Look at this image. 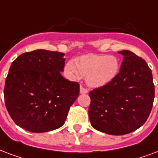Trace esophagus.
Instances as JSON below:
<instances>
[{"label":"esophagus","instance_id":"1","mask_svg":"<svg viewBox=\"0 0 158 158\" xmlns=\"http://www.w3.org/2000/svg\"><path fill=\"white\" fill-rule=\"evenodd\" d=\"M80 93H81V94H86V93H88V90H87V89H85V87H83L82 85H81V86H80Z\"/></svg>","mask_w":158,"mask_h":158}]
</instances>
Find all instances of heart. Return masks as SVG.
<instances>
[{
  "label": "heart",
  "mask_w": 158,
  "mask_h": 158,
  "mask_svg": "<svg viewBox=\"0 0 158 158\" xmlns=\"http://www.w3.org/2000/svg\"><path fill=\"white\" fill-rule=\"evenodd\" d=\"M119 62L115 56L107 54H86L76 60H70L65 72L72 79H77L81 73L90 87H101L108 84L118 75Z\"/></svg>",
  "instance_id": "obj_1"
}]
</instances>
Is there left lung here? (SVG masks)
Segmentation results:
<instances>
[{
	"mask_svg": "<svg viewBox=\"0 0 158 158\" xmlns=\"http://www.w3.org/2000/svg\"><path fill=\"white\" fill-rule=\"evenodd\" d=\"M118 52L123 60L118 75L89 93L91 125L110 135H123L140 128L151 113L155 96L147 62L128 50Z\"/></svg>",
	"mask_w": 158,
	"mask_h": 158,
	"instance_id": "8db88e82",
	"label": "left lung"
}]
</instances>
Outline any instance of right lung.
<instances>
[{
	"label": "right lung",
	"mask_w": 158,
	"mask_h": 158,
	"mask_svg": "<svg viewBox=\"0 0 158 158\" xmlns=\"http://www.w3.org/2000/svg\"><path fill=\"white\" fill-rule=\"evenodd\" d=\"M64 53L37 49L19 55L6 79L4 97L10 116L27 131L44 133L65 123L78 97L79 83L63 77Z\"/></svg>",
	"instance_id": "obj_1"
}]
</instances>
